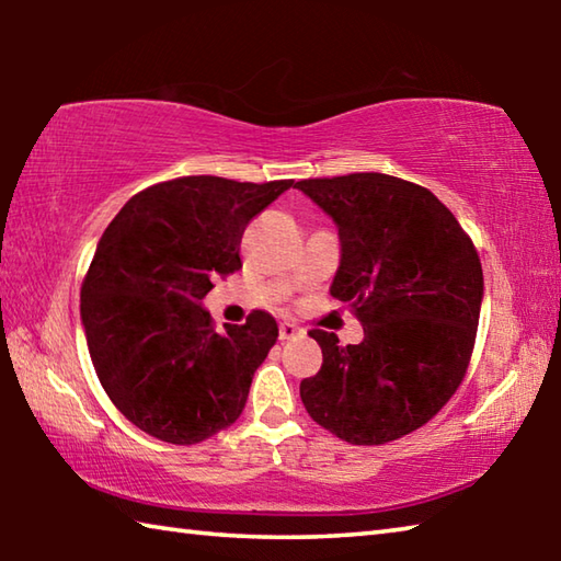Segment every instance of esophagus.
<instances>
[{
  "instance_id": "1",
  "label": "esophagus",
  "mask_w": 561,
  "mask_h": 561,
  "mask_svg": "<svg viewBox=\"0 0 561 561\" xmlns=\"http://www.w3.org/2000/svg\"><path fill=\"white\" fill-rule=\"evenodd\" d=\"M299 334H301V329L289 324V321H282V324H279V339H282V341L294 339V336H299Z\"/></svg>"
}]
</instances>
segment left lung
Segmentation results:
<instances>
[{"mask_svg": "<svg viewBox=\"0 0 561 561\" xmlns=\"http://www.w3.org/2000/svg\"><path fill=\"white\" fill-rule=\"evenodd\" d=\"M339 227L331 297L364 327L339 346L309 331L324 354L304 378L301 403L351 445H383L431 421L468 371L482 304L478 250L428 187L383 173L299 180Z\"/></svg>", "mask_w": 561, "mask_h": 561, "instance_id": "8db88e82", "label": "left lung"}]
</instances>
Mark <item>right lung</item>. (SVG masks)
Wrapping results in <instances>:
<instances>
[{
	"instance_id": "obj_1",
	"label": "right lung",
	"mask_w": 561,
	"mask_h": 561,
	"mask_svg": "<svg viewBox=\"0 0 561 561\" xmlns=\"http://www.w3.org/2000/svg\"><path fill=\"white\" fill-rule=\"evenodd\" d=\"M294 180L187 175L133 195L101 234L81 287V324L113 405L158 440L195 445L240 417L279 336L267 311L215 331L213 279L242 267L254 215Z\"/></svg>"
}]
</instances>
